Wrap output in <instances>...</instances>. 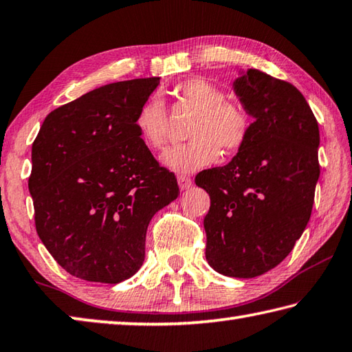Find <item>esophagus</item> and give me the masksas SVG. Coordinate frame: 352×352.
Wrapping results in <instances>:
<instances>
[{
  "label": "esophagus",
  "instance_id": "obj_1",
  "mask_svg": "<svg viewBox=\"0 0 352 352\" xmlns=\"http://www.w3.org/2000/svg\"><path fill=\"white\" fill-rule=\"evenodd\" d=\"M177 180H178V184H180V189L182 190H186V189H189L190 186H192V180H190L188 175H183V174L178 175Z\"/></svg>",
  "mask_w": 352,
  "mask_h": 352
}]
</instances>
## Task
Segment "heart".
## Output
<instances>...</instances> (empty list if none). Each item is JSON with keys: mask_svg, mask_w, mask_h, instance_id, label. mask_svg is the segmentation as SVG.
I'll list each match as a JSON object with an SVG mask.
<instances>
[{"mask_svg": "<svg viewBox=\"0 0 352 352\" xmlns=\"http://www.w3.org/2000/svg\"><path fill=\"white\" fill-rule=\"evenodd\" d=\"M174 94L182 106L195 111L189 126V143L166 151L162 160L169 169L192 172L215 163L220 148L237 152L246 144L252 120L240 103L228 101L219 86L204 78H189L177 85ZM135 127L152 149H162L168 140V112L158 95L140 106Z\"/></svg>", "mask_w": 352, "mask_h": 352, "instance_id": "1", "label": "heart"}]
</instances>
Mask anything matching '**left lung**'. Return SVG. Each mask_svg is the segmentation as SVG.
Listing matches in <instances>:
<instances>
[{
  "mask_svg": "<svg viewBox=\"0 0 352 352\" xmlns=\"http://www.w3.org/2000/svg\"><path fill=\"white\" fill-rule=\"evenodd\" d=\"M234 92L254 118L246 144L195 184L210 197L206 260L228 277L261 276L286 258L308 225L318 164L317 120L291 82L257 69L240 72Z\"/></svg>",
  "mask_w": 352,
  "mask_h": 352,
  "instance_id": "obj_1",
  "label": "left lung"
}]
</instances>
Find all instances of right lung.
<instances>
[{
	"label": "right lung",
	"instance_id": "add662e5",
	"mask_svg": "<svg viewBox=\"0 0 352 352\" xmlns=\"http://www.w3.org/2000/svg\"><path fill=\"white\" fill-rule=\"evenodd\" d=\"M158 76L112 82L50 112L32 144L38 237L70 276L120 283L144 261L146 231L180 195L135 127Z\"/></svg>",
	"mask_w": 352,
	"mask_h": 352
}]
</instances>
